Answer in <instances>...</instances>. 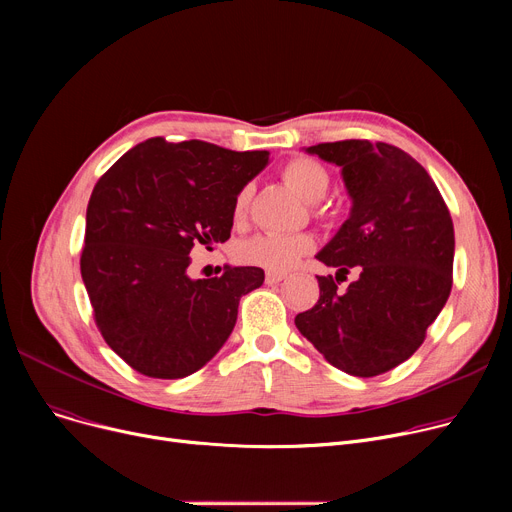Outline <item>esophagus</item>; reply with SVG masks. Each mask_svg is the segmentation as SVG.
Returning <instances> with one entry per match:
<instances>
[{"mask_svg": "<svg viewBox=\"0 0 512 512\" xmlns=\"http://www.w3.org/2000/svg\"><path fill=\"white\" fill-rule=\"evenodd\" d=\"M284 278H286V274H282V272H272V270H270V272L265 274V282H267V284H278V282H282Z\"/></svg>", "mask_w": 512, "mask_h": 512, "instance_id": "34e87169", "label": "esophagus"}]
</instances>
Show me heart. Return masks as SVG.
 I'll return each mask as SVG.
<instances>
[{
  "label": "heart",
  "mask_w": 512,
  "mask_h": 512,
  "mask_svg": "<svg viewBox=\"0 0 512 512\" xmlns=\"http://www.w3.org/2000/svg\"><path fill=\"white\" fill-rule=\"evenodd\" d=\"M286 184L307 203H317L326 197L330 188V174L324 164L313 157H294L282 170ZM251 199V188L242 186L234 205L232 218L236 224L245 220ZM315 247V238L309 232L299 234H257L242 240L236 247V257L242 263L259 265L272 272H286L297 265Z\"/></svg>",
  "instance_id": "b5f03b06"
}]
</instances>
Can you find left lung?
Wrapping results in <instances>:
<instances>
[{"label": "left lung", "instance_id": "8db88e82", "mask_svg": "<svg viewBox=\"0 0 512 512\" xmlns=\"http://www.w3.org/2000/svg\"><path fill=\"white\" fill-rule=\"evenodd\" d=\"M305 151L340 166L353 207L317 253L336 280L317 276L319 301L294 324L330 365L373 378L417 351L448 301L450 211L425 168L394 145L351 139ZM351 269L360 278L340 293Z\"/></svg>", "mask_w": 512, "mask_h": 512}]
</instances>
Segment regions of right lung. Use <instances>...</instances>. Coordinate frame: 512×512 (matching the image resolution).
Returning <instances> with one entry per match:
<instances>
[{"label": "right lung", "mask_w": 512, "mask_h": 512, "mask_svg": "<svg viewBox=\"0 0 512 512\" xmlns=\"http://www.w3.org/2000/svg\"><path fill=\"white\" fill-rule=\"evenodd\" d=\"M267 161V151L155 137L95 184L80 274L101 336L132 369L186 378L232 334L238 301L263 284V270L226 267L193 280L188 255L230 238L234 199Z\"/></svg>", "instance_id": "1"}]
</instances>
